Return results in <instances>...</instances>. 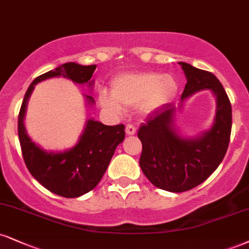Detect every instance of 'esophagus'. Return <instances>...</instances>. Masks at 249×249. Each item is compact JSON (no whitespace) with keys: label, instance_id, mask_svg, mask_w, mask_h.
Segmentation results:
<instances>
[{"label":"esophagus","instance_id":"1","mask_svg":"<svg viewBox=\"0 0 249 249\" xmlns=\"http://www.w3.org/2000/svg\"><path fill=\"white\" fill-rule=\"evenodd\" d=\"M125 131H126V134H128V136H133V134L136 133L137 128L132 124H127L126 128H125Z\"/></svg>","mask_w":249,"mask_h":249}]
</instances>
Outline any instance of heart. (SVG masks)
Masks as SVG:
<instances>
[{"instance_id":"b5f03b06","label":"heart","mask_w":249,"mask_h":249,"mask_svg":"<svg viewBox=\"0 0 249 249\" xmlns=\"http://www.w3.org/2000/svg\"><path fill=\"white\" fill-rule=\"evenodd\" d=\"M178 83L172 74L142 71L117 76L111 82V94L100 92V103L110 111L121 113L124 107H139L149 113L173 101Z\"/></svg>"}]
</instances>
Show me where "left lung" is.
<instances>
[{
	"mask_svg": "<svg viewBox=\"0 0 249 249\" xmlns=\"http://www.w3.org/2000/svg\"><path fill=\"white\" fill-rule=\"evenodd\" d=\"M178 64L187 77L181 104L195 92L209 89L217 98V110L212 127L196 138L178 133L174 117L178 107L173 103L155 110L140 125V168L152 184L170 193L193 189L217 169L226 154L232 130V107L219 80L187 62Z\"/></svg>",
	"mask_w": 249,
	"mask_h": 249,
	"instance_id": "1",
	"label": "left lung"
}]
</instances>
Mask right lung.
Here are the masks:
<instances>
[{
    "mask_svg": "<svg viewBox=\"0 0 249 249\" xmlns=\"http://www.w3.org/2000/svg\"><path fill=\"white\" fill-rule=\"evenodd\" d=\"M96 65L82 66L67 62L36 77L24 96L18 115V138L24 162L31 175L51 193L75 198L94 189L109 166L115 149L125 138L123 124L107 126L88 119L79 142L65 152H47L30 139L24 126L26 104L35 86L40 81L64 76L77 85L92 86L90 81ZM88 103H94L91 96L86 95Z\"/></svg>",
    "mask_w": 249,
    "mask_h": 249,
    "instance_id": "obj_1",
    "label": "right lung"
}]
</instances>
